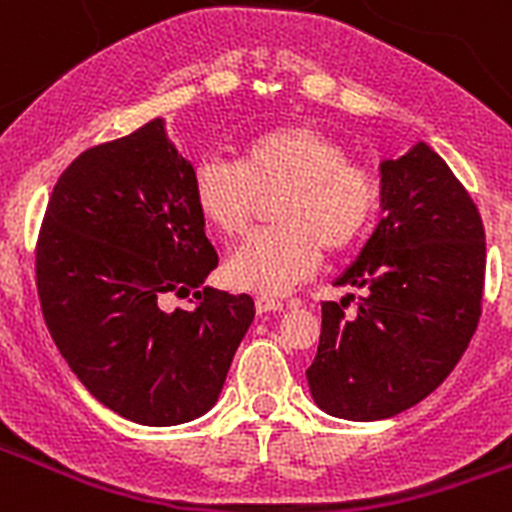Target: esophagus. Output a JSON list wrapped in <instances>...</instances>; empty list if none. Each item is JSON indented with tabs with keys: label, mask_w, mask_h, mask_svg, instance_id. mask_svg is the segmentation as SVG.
Listing matches in <instances>:
<instances>
[{
	"label": "esophagus",
	"mask_w": 512,
	"mask_h": 512,
	"mask_svg": "<svg viewBox=\"0 0 512 512\" xmlns=\"http://www.w3.org/2000/svg\"><path fill=\"white\" fill-rule=\"evenodd\" d=\"M284 310V302L277 300V297H269V295H256V312L264 315V312H282Z\"/></svg>",
	"instance_id": "1"
}]
</instances>
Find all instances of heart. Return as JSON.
<instances>
[{"label": "heart", "instance_id": "obj_1", "mask_svg": "<svg viewBox=\"0 0 512 512\" xmlns=\"http://www.w3.org/2000/svg\"><path fill=\"white\" fill-rule=\"evenodd\" d=\"M341 140L310 125L259 130L238 161L202 158L192 174L194 205L217 233L235 238L251 223L259 197L277 194L279 228L251 235L228 259V279L259 295H284L328 253H346L377 220L382 187L372 169L346 161Z\"/></svg>", "mask_w": 512, "mask_h": 512}]
</instances>
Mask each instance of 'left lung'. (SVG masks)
Returning a JSON list of instances; mask_svg holds the SVG:
<instances>
[{
  "label": "left lung",
  "instance_id": "left-lung-1",
  "mask_svg": "<svg viewBox=\"0 0 512 512\" xmlns=\"http://www.w3.org/2000/svg\"><path fill=\"white\" fill-rule=\"evenodd\" d=\"M384 217L336 284L364 289L323 302L307 369L312 400L343 420L413 408L454 372L482 315L485 228L454 171L423 140L379 164ZM354 300V295H348Z\"/></svg>",
  "mask_w": 512,
  "mask_h": 512
}]
</instances>
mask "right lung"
Masks as SVG:
<instances>
[{"mask_svg":"<svg viewBox=\"0 0 512 512\" xmlns=\"http://www.w3.org/2000/svg\"><path fill=\"white\" fill-rule=\"evenodd\" d=\"M192 161L161 117L81 153L45 210L35 253L53 343L104 408L140 425L200 418L223 392L256 307L203 287L217 266ZM197 288L192 311L163 300Z\"/></svg>","mask_w":512,"mask_h":512,"instance_id":"1","label":"right lung"}]
</instances>
